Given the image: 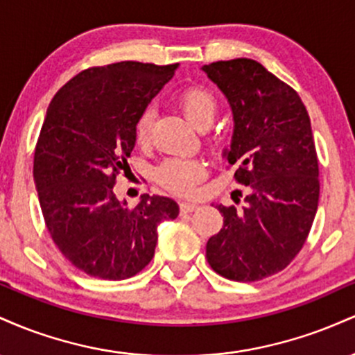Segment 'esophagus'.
Listing matches in <instances>:
<instances>
[{
	"mask_svg": "<svg viewBox=\"0 0 355 355\" xmlns=\"http://www.w3.org/2000/svg\"><path fill=\"white\" fill-rule=\"evenodd\" d=\"M198 205L197 203H190V202H182L180 203V211L182 214H190V211L197 210Z\"/></svg>",
	"mask_w": 355,
	"mask_h": 355,
	"instance_id": "esophagus-1",
	"label": "esophagus"
}]
</instances>
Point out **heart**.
I'll return each mask as SVG.
<instances>
[{
    "mask_svg": "<svg viewBox=\"0 0 355 355\" xmlns=\"http://www.w3.org/2000/svg\"><path fill=\"white\" fill-rule=\"evenodd\" d=\"M178 107L187 120L195 128H209L217 115V98L209 88L193 85L185 88L178 95ZM152 133V112L146 110L140 115L135 125V138L140 145L150 140ZM205 177V166L193 158H168L157 170V178L165 189L175 193H191Z\"/></svg>",
    "mask_w": 355,
    "mask_h": 355,
    "instance_id": "1",
    "label": "heart"
}]
</instances>
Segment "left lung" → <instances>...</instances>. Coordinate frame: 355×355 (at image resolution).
<instances>
[{
  "mask_svg": "<svg viewBox=\"0 0 355 355\" xmlns=\"http://www.w3.org/2000/svg\"><path fill=\"white\" fill-rule=\"evenodd\" d=\"M234 113L227 160L245 185V207L217 205L223 227L207 242L218 275L255 282L284 270L302 250L319 205V160L299 93L259 61L203 64Z\"/></svg>",
  "mask_w": 355,
  "mask_h": 355,
  "instance_id": "1",
  "label": "left lung"
}]
</instances>
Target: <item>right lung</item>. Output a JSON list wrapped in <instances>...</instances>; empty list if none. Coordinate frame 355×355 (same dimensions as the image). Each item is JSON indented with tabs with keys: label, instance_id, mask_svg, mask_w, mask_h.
Instances as JSON below:
<instances>
[{
	"label": "right lung",
	"instance_id": "right-lung-1",
	"mask_svg": "<svg viewBox=\"0 0 355 355\" xmlns=\"http://www.w3.org/2000/svg\"><path fill=\"white\" fill-rule=\"evenodd\" d=\"M178 64L120 61L92 67L53 96L35 146L33 178L53 242L92 277L123 280L148 266L162 220L177 218L168 197L141 195L130 209L113 193L130 170L135 125Z\"/></svg>",
	"mask_w": 355,
	"mask_h": 355
}]
</instances>
